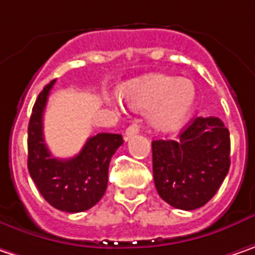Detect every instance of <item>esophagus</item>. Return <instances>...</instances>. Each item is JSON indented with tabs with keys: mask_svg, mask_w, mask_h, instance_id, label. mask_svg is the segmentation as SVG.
Wrapping results in <instances>:
<instances>
[{
	"mask_svg": "<svg viewBox=\"0 0 255 255\" xmlns=\"http://www.w3.org/2000/svg\"><path fill=\"white\" fill-rule=\"evenodd\" d=\"M138 131H139V126L137 124V123L131 124V126L126 129V139H128L129 137H132V135H135Z\"/></svg>",
	"mask_w": 255,
	"mask_h": 255,
	"instance_id": "obj_1",
	"label": "esophagus"
}]
</instances>
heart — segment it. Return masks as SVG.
Wrapping results in <instances>:
<instances>
[{"mask_svg":"<svg viewBox=\"0 0 255 255\" xmlns=\"http://www.w3.org/2000/svg\"><path fill=\"white\" fill-rule=\"evenodd\" d=\"M123 95L132 108H147L149 126L162 132L181 127L198 98L191 81L170 75H147L134 80L123 88Z\"/></svg>","mask_w":255,"mask_h":255,"instance_id":"obj_1","label":"heart"}]
</instances>
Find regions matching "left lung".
I'll return each mask as SVG.
<instances>
[{
  "label": "left lung",
  "instance_id": "left-lung-1",
  "mask_svg": "<svg viewBox=\"0 0 255 255\" xmlns=\"http://www.w3.org/2000/svg\"><path fill=\"white\" fill-rule=\"evenodd\" d=\"M151 145L157 193L180 210L207 204L230 170V132L217 117H197L177 141L155 139Z\"/></svg>",
  "mask_w": 255,
  "mask_h": 255
}]
</instances>
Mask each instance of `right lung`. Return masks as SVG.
I'll return each mask as SVG.
<instances>
[{
  "mask_svg": "<svg viewBox=\"0 0 255 255\" xmlns=\"http://www.w3.org/2000/svg\"><path fill=\"white\" fill-rule=\"evenodd\" d=\"M54 83L55 80L44 87L32 107L28 124V171L48 204L65 213H81L103 198L110 161L124 139L121 134L100 132L87 139L75 157H52L44 141L42 117Z\"/></svg>",
  "mask_w": 255,
  "mask_h": 255,
  "instance_id": "obj_1",
  "label": "right lung"
}]
</instances>
